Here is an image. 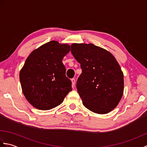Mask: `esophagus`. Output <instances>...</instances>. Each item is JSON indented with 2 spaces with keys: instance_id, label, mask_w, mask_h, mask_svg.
<instances>
[{
  "instance_id": "obj_1",
  "label": "esophagus",
  "mask_w": 147,
  "mask_h": 147,
  "mask_svg": "<svg viewBox=\"0 0 147 147\" xmlns=\"http://www.w3.org/2000/svg\"><path fill=\"white\" fill-rule=\"evenodd\" d=\"M71 83H72V86H74V85H75V83H76V80H75V79L73 78V79H71Z\"/></svg>"
}]
</instances>
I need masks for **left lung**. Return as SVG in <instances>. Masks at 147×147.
<instances>
[{
    "instance_id": "1",
    "label": "left lung",
    "mask_w": 147,
    "mask_h": 147,
    "mask_svg": "<svg viewBox=\"0 0 147 147\" xmlns=\"http://www.w3.org/2000/svg\"><path fill=\"white\" fill-rule=\"evenodd\" d=\"M71 53L82 73L76 88L83 104L99 114L117 107L124 92V74L111 52L92 43H73Z\"/></svg>"
}]
</instances>
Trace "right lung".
<instances>
[{
    "label": "right lung",
    "instance_id": "obj_1",
    "mask_svg": "<svg viewBox=\"0 0 147 147\" xmlns=\"http://www.w3.org/2000/svg\"><path fill=\"white\" fill-rule=\"evenodd\" d=\"M71 46L52 40L34 50L20 71L22 91L31 105L50 110L61 104L72 90L62 59Z\"/></svg>",
    "mask_w": 147,
    "mask_h": 147
}]
</instances>
